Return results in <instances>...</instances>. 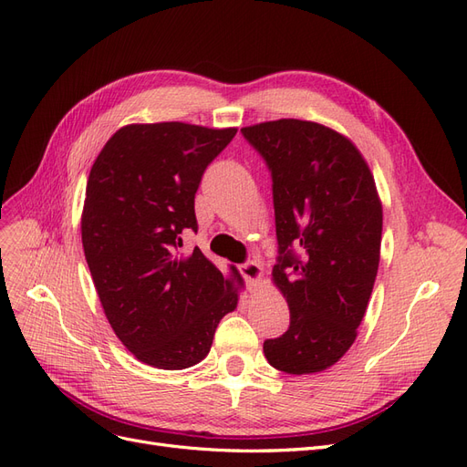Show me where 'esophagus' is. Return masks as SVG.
Returning a JSON list of instances; mask_svg holds the SVG:
<instances>
[{"label": "esophagus", "instance_id": "esophagus-1", "mask_svg": "<svg viewBox=\"0 0 467 467\" xmlns=\"http://www.w3.org/2000/svg\"><path fill=\"white\" fill-rule=\"evenodd\" d=\"M239 273H242V276L247 280L249 286H257V282L263 276V268L259 263L249 261V263L239 265Z\"/></svg>", "mask_w": 467, "mask_h": 467}]
</instances>
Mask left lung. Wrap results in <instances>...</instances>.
<instances>
[{"mask_svg": "<svg viewBox=\"0 0 467 467\" xmlns=\"http://www.w3.org/2000/svg\"><path fill=\"white\" fill-rule=\"evenodd\" d=\"M273 175L278 263L273 282L290 327L266 338L273 368L316 374L357 338L378 275L381 201L368 163L337 130L280 119L242 129Z\"/></svg>", "mask_w": 467, "mask_h": 467, "instance_id": "left-lung-1", "label": "left lung"}]
</instances>
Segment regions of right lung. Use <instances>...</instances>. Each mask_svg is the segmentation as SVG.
<instances>
[{
	"mask_svg": "<svg viewBox=\"0 0 467 467\" xmlns=\"http://www.w3.org/2000/svg\"><path fill=\"white\" fill-rule=\"evenodd\" d=\"M237 129L187 122L126 124L99 151L81 212V244L112 331L132 355L161 370L199 364L220 319L244 288L237 268L223 276L199 247L194 194L208 163Z\"/></svg>",
	"mask_w": 467,
	"mask_h": 467,
	"instance_id": "obj_1",
	"label": "right lung"
}]
</instances>
